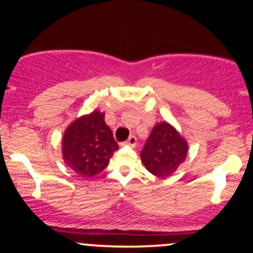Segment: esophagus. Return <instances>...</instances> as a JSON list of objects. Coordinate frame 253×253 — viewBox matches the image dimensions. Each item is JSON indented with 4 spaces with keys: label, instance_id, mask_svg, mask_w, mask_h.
<instances>
[{
    "label": "esophagus",
    "instance_id": "1",
    "mask_svg": "<svg viewBox=\"0 0 253 253\" xmlns=\"http://www.w3.org/2000/svg\"><path fill=\"white\" fill-rule=\"evenodd\" d=\"M125 145H128V146H130V147H135V145H136V138H135V136L130 135L128 138V140L125 143Z\"/></svg>",
    "mask_w": 253,
    "mask_h": 253
}]
</instances>
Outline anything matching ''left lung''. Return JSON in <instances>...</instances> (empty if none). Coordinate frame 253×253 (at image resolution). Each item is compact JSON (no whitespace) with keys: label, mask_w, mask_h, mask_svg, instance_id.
<instances>
[{"label":"left lung","mask_w":253,"mask_h":253,"mask_svg":"<svg viewBox=\"0 0 253 253\" xmlns=\"http://www.w3.org/2000/svg\"><path fill=\"white\" fill-rule=\"evenodd\" d=\"M188 143L168 123H159L152 132L140 153L143 164L152 175L167 178L172 175L187 158Z\"/></svg>","instance_id":"obj_1"}]
</instances>
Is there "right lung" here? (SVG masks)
I'll return each instance as SVG.
<instances>
[{"label":"right lung","instance_id":"obj_1","mask_svg":"<svg viewBox=\"0 0 253 253\" xmlns=\"http://www.w3.org/2000/svg\"><path fill=\"white\" fill-rule=\"evenodd\" d=\"M119 150L104 113L94 110L76 119L64 132V163L81 177H94L107 168L110 157Z\"/></svg>","mask_w":253,"mask_h":253}]
</instances>
